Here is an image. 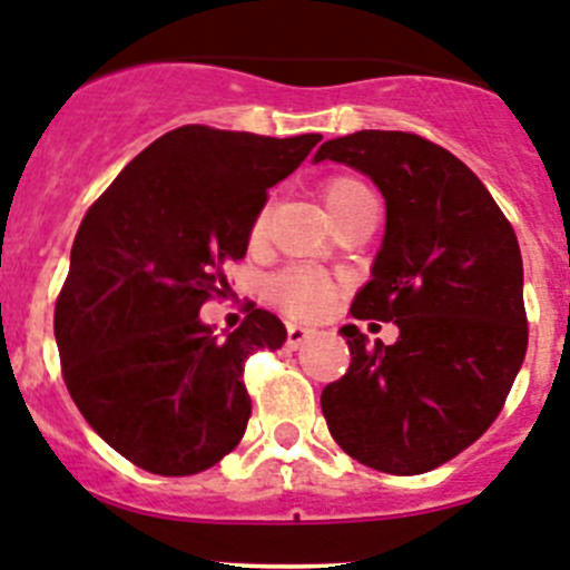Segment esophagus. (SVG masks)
Instances as JSON below:
<instances>
[{
  "label": "esophagus",
  "mask_w": 570,
  "mask_h": 570,
  "mask_svg": "<svg viewBox=\"0 0 570 570\" xmlns=\"http://www.w3.org/2000/svg\"><path fill=\"white\" fill-rule=\"evenodd\" d=\"M307 336H311V331H307V327L288 325V344H291V347H299V344L305 342Z\"/></svg>",
  "instance_id": "obj_1"
}]
</instances>
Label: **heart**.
Masks as SVG:
<instances>
[{"mask_svg":"<svg viewBox=\"0 0 570 570\" xmlns=\"http://www.w3.org/2000/svg\"><path fill=\"white\" fill-rule=\"evenodd\" d=\"M320 195L325 200L327 212L333 214V220L344 223L350 220L353 214H358L362 208L375 206V195L367 183L356 175H331L322 180ZM268 214L271 206L265 203L254 220H250L248 239L254 245L263 243L265 234H268ZM338 285L331 274L316 268H305V265H296V268H285L282 274H276L268 282V296L282 307V311L294 316V320H316L331 307V302L336 299Z\"/></svg>","mask_w":570,"mask_h":570,"instance_id":"1","label":"heart"}]
</instances>
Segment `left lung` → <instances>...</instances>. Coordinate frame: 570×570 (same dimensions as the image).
<instances>
[{
	"label": "left lung",
	"instance_id": "obj_1",
	"mask_svg": "<svg viewBox=\"0 0 570 570\" xmlns=\"http://www.w3.org/2000/svg\"><path fill=\"white\" fill-rule=\"evenodd\" d=\"M373 177L387 232L353 320L395 322L367 342L344 325L350 367L322 390L333 441L353 461L424 474L472 446L500 415L529 347L523 257L472 169L415 132L362 129L320 146Z\"/></svg>",
	"mask_w": 570,
	"mask_h": 570
}]
</instances>
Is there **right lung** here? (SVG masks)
<instances>
[{"label": "right lung", "mask_w": 570, "mask_h": 570, "mask_svg": "<svg viewBox=\"0 0 570 570\" xmlns=\"http://www.w3.org/2000/svg\"><path fill=\"white\" fill-rule=\"evenodd\" d=\"M320 140L177 127L83 214L56 299L61 375L87 424L135 466L197 474L243 441L245 362L288 333L250 302L217 338L200 307L228 288L226 265L245 257L271 186Z\"/></svg>", "instance_id": "add662e5"}]
</instances>
